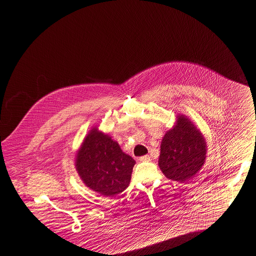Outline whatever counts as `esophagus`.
Masks as SVG:
<instances>
[{
    "instance_id": "obj_1",
    "label": "esophagus",
    "mask_w": 256,
    "mask_h": 256,
    "mask_svg": "<svg viewBox=\"0 0 256 256\" xmlns=\"http://www.w3.org/2000/svg\"><path fill=\"white\" fill-rule=\"evenodd\" d=\"M139 160L141 162H149L150 160V156H141Z\"/></svg>"
}]
</instances>
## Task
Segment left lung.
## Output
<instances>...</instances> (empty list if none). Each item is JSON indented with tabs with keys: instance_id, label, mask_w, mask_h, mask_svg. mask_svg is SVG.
Listing matches in <instances>:
<instances>
[{
	"instance_id": "1",
	"label": "left lung",
	"mask_w": 256,
	"mask_h": 256,
	"mask_svg": "<svg viewBox=\"0 0 256 256\" xmlns=\"http://www.w3.org/2000/svg\"><path fill=\"white\" fill-rule=\"evenodd\" d=\"M206 153L202 134L186 116L178 115L176 124L162 138L158 166L168 179L182 183L196 175Z\"/></svg>"
}]
</instances>
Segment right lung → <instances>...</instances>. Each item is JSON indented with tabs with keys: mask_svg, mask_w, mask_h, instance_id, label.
<instances>
[{
	"mask_svg": "<svg viewBox=\"0 0 256 256\" xmlns=\"http://www.w3.org/2000/svg\"><path fill=\"white\" fill-rule=\"evenodd\" d=\"M134 164L109 134L94 128L77 152L75 166L81 180L90 190L114 196L130 185Z\"/></svg>",
	"mask_w": 256,
	"mask_h": 256,
	"instance_id": "1",
	"label": "right lung"
}]
</instances>
